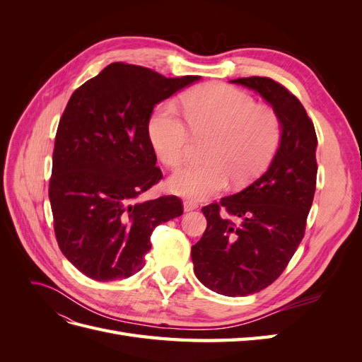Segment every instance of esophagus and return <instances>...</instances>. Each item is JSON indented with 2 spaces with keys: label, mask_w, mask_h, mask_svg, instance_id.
Masks as SVG:
<instances>
[{
  "label": "esophagus",
  "mask_w": 362,
  "mask_h": 362,
  "mask_svg": "<svg viewBox=\"0 0 362 362\" xmlns=\"http://www.w3.org/2000/svg\"><path fill=\"white\" fill-rule=\"evenodd\" d=\"M198 208V204L193 201H184V211H193Z\"/></svg>",
  "instance_id": "1"
}]
</instances>
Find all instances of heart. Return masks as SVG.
Instances as JSON below:
<instances>
[{
  "label": "heart",
  "mask_w": 362,
  "mask_h": 362,
  "mask_svg": "<svg viewBox=\"0 0 362 362\" xmlns=\"http://www.w3.org/2000/svg\"><path fill=\"white\" fill-rule=\"evenodd\" d=\"M182 108L193 136H210L204 149L208 161L187 164L168 181L169 190L182 198H210L226 187L229 178L235 185L249 184L264 172L279 146L276 113L235 87L218 83L196 87L184 96ZM148 129L157 157L169 168L181 164L192 136L177 107L158 105Z\"/></svg>",
  "instance_id": "obj_1"
}]
</instances>
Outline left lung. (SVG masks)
<instances>
[{
	"label": "left lung",
	"instance_id": "1",
	"mask_svg": "<svg viewBox=\"0 0 362 362\" xmlns=\"http://www.w3.org/2000/svg\"><path fill=\"white\" fill-rule=\"evenodd\" d=\"M257 92L281 122L267 170L242 192L202 208L206 229L192 246L194 275L218 294H254L275 281L300 245L317 178V136L300 101L266 76L231 80Z\"/></svg>",
	"mask_w": 362,
	"mask_h": 362
}]
</instances>
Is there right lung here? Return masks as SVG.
<instances>
[{
    "label": "right lung",
    "instance_id": "add662e5",
    "mask_svg": "<svg viewBox=\"0 0 362 362\" xmlns=\"http://www.w3.org/2000/svg\"><path fill=\"white\" fill-rule=\"evenodd\" d=\"M198 80L112 63L72 93L54 144L49 202L63 255L86 276H133L156 226L182 214L177 196H139L163 178L149 139L152 110Z\"/></svg>",
    "mask_w": 362,
    "mask_h": 362
}]
</instances>
